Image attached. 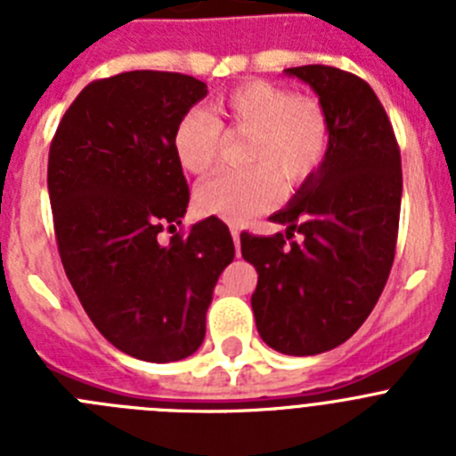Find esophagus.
Here are the masks:
<instances>
[{"label": "esophagus", "instance_id": "34e87169", "mask_svg": "<svg viewBox=\"0 0 456 456\" xmlns=\"http://www.w3.org/2000/svg\"><path fill=\"white\" fill-rule=\"evenodd\" d=\"M231 235H232V241H235L237 253H240V231H237L235 225H231Z\"/></svg>", "mask_w": 456, "mask_h": 456}]
</instances>
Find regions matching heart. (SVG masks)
Returning <instances> with one entry per match:
<instances>
[{
  "label": "heart",
  "instance_id": "heart-1",
  "mask_svg": "<svg viewBox=\"0 0 456 456\" xmlns=\"http://www.w3.org/2000/svg\"><path fill=\"white\" fill-rule=\"evenodd\" d=\"M221 125L248 132L244 159L251 167L219 171L193 191L203 215L244 224L272 208L281 180L294 187L308 180L329 151V120L317 100L292 95L285 86L256 79L212 104V114L189 109L173 130V152L189 173H205L216 159Z\"/></svg>",
  "mask_w": 456,
  "mask_h": 456
}]
</instances>
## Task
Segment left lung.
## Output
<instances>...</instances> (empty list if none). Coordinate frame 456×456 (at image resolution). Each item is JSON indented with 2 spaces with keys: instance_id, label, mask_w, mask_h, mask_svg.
<instances>
[{
  "instance_id": "obj_1",
  "label": "left lung",
  "mask_w": 456,
  "mask_h": 456,
  "mask_svg": "<svg viewBox=\"0 0 456 456\" xmlns=\"http://www.w3.org/2000/svg\"><path fill=\"white\" fill-rule=\"evenodd\" d=\"M285 75L317 93L329 151L272 215L285 235L241 232V256L257 272L251 308L260 338L288 356H315L349 340L384 292L400 225L402 159L368 82L331 66L288 68Z\"/></svg>"
}]
</instances>
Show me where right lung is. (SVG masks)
Segmentation results:
<instances>
[{"label": "right lung", "instance_id": "add662e5", "mask_svg": "<svg viewBox=\"0 0 456 456\" xmlns=\"http://www.w3.org/2000/svg\"><path fill=\"white\" fill-rule=\"evenodd\" d=\"M205 95V82L180 72L98 79L68 107L50 146L47 191L68 281L95 329L148 363L200 347L215 285L235 257L216 216L167 247L157 241L189 205L173 130Z\"/></svg>", "mask_w": 456, "mask_h": 456}]
</instances>
